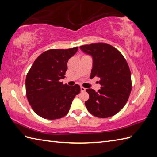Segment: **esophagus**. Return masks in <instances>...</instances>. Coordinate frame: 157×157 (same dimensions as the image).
Instances as JSON below:
<instances>
[{"mask_svg":"<svg viewBox=\"0 0 157 157\" xmlns=\"http://www.w3.org/2000/svg\"><path fill=\"white\" fill-rule=\"evenodd\" d=\"M80 89H81V91H82V92H84V91L86 90V88L83 87V86H81Z\"/></svg>","mask_w":157,"mask_h":157,"instance_id":"esophagus-1","label":"esophagus"}]
</instances>
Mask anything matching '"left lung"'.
I'll list each match as a JSON object with an SVG mask.
<instances>
[{"label":"left lung","instance_id":"1","mask_svg":"<svg viewBox=\"0 0 157 157\" xmlns=\"http://www.w3.org/2000/svg\"><path fill=\"white\" fill-rule=\"evenodd\" d=\"M82 51L93 58L90 79L100 78L101 89L86 90L88 111L95 117L107 118L116 115L128 102L132 91L131 72L125 59L116 48L106 43L80 46Z\"/></svg>","mask_w":157,"mask_h":157}]
</instances>
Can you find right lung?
<instances>
[{
    "instance_id": "right-lung-1",
    "label": "right lung",
    "mask_w": 157,
    "mask_h": 157,
    "mask_svg": "<svg viewBox=\"0 0 157 157\" xmlns=\"http://www.w3.org/2000/svg\"><path fill=\"white\" fill-rule=\"evenodd\" d=\"M78 47L50 49L35 60L25 79L28 101L36 114L46 119H57L67 114L80 86H69L60 79L65 78L69 59Z\"/></svg>"
}]
</instances>
